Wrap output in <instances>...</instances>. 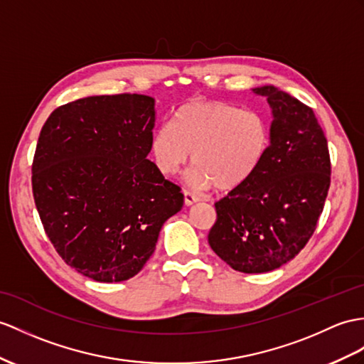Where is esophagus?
Segmentation results:
<instances>
[{"label": "esophagus", "instance_id": "34e87169", "mask_svg": "<svg viewBox=\"0 0 364 364\" xmlns=\"http://www.w3.org/2000/svg\"><path fill=\"white\" fill-rule=\"evenodd\" d=\"M183 202H185V205H187V207H191L193 203L199 202V198L194 196L193 193H190V191H187V190H183Z\"/></svg>", "mask_w": 364, "mask_h": 364}]
</instances>
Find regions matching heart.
<instances>
[{"instance_id": "obj_1", "label": "heart", "mask_w": 364, "mask_h": 364, "mask_svg": "<svg viewBox=\"0 0 364 364\" xmlns=\"http://www.w3.org/2000/svg\"><path fill=\"white\" fill-rule=\"evenodd\" d=\"M272 148L270 119L219 100H191L174 114L173 125L151 136L149 153L164 176H174L190 162L194 187L220 193L242 188L259 171Z\"/></svg>"}]
</instances>
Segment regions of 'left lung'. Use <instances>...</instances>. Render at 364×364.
Returning a JSON list of instances; mask_svg holds the SVG:
<instances>
[{
  "label": "left lung",
  "instance_id": "left-lung-1",
  "mask_svg": "<svg viewBox=\"0 0 364 364\" xmlns=\"http://www.w3.org/2000/svg\"><path fill=\"white\" fill-rule=\"evenodd\" d=\"M272 108V148L242 188L215 203L208 244L242 273L279 269L314 235L331 187V157L312 108L272 85L255 87Z\"/></svg>",
  "mask_w": 364,
  "mask_h": 364
}]
</instances>
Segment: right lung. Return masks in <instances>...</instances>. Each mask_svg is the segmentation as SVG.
I'll list each match as a JSON object with an SVG mask.
<instances>
[{
	"mask_svg": "<svg viewBox=\"0 0 364 364\" xmlns=\"http://www.w3.org/2000/svg\"><path fill=\"white\" fill-rule=\"evenodd\" d=\"M154 99L94 95L44 123L32 164L41 224L69 267L99 282L144 269L183 194L149 161Z\"/></svg>",
	"mask_w": 364,
	"mask_h": 364,
	"instance_id": "add662e5",
	"label": "right lung"
}]
</instances>
